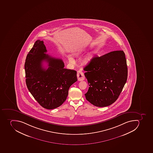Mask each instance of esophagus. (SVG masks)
<instances>
[{"instance_id": "1", "label": "esophagus", "mask_w": 153, "mask_h": 153, "mask_svg": "<svg viewBox=\"0 0 153 153\" xmlns=\"http://www.w3.org/2000/svg\"><path fill=\"white\" fill-rule=\"evenodd\" d=\"M77 79L78 81H82L85 79V76L83 73L81 71H78L77 72Z\"/></svg>"}]
</instances>
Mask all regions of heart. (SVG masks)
Segmentation results:
<instances>
[{"label": "heart", "instance_id": "heart-1", "mask_svg": "<svg viewBox=\"0 0 153 153\" xmlns=\"http://www.w3.org/2000/svg\"><path fill=\"white\" fill-rule=\"evenodd\" d=\"M78 54H79V53H78ZM69 62L71 63H73L74 62V59L73 58H72V57H69ZM91 58L90 56H88L87 58H85L84 59H83V62L84 64H88L91 62Z\"/></svg>", "mask_w": 153, "mask_h": 153}]
</instances>
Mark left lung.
Instances as JSON below:
<instances>
[{"instance_id": "1", "label": "left lung", "mask_w": 153, "mask_h": 153, "mask_svg": "<svg viewBox=\"0 0 153 153\" xmlns=\"http://www.w3.org/2000/svg\"><path fill=\"white\" fill-rule=\"evenodd\" d=\"M90 87L86 99L98 107L108 106L116 101L127 78L124 52L114 51L95 56L84 68Z\"/></svg>"}]
</instances>
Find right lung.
Listing matches in <instances>:
<instances>
[{"instance_id":"right-lung-1","label":"right lung","mask_w":153,"mask_h":153,"mask_svg":"<svg viewBox=\"0 0 153 153\" xmlns=\"http://www.w3.org/2000/svg\"><path fill=\"white\" fill-rule=\"evenodd\" d=\"M44 42L38 40L26 57V82L28 91L42 107L52 109L66 100L70 86L77 81L76 71L64 68L63 61L48 54ZM48 63V69L42 66Z\"/></svg>"}]
</instances>
